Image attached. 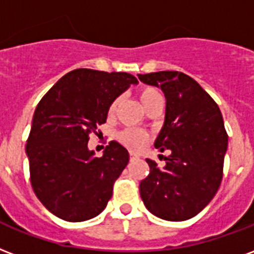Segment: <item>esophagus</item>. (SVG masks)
<instances>
[{
	"mask_svg": "<svg viewBox=\"0 0 254 254\" xmlns=\"http://www.w3.org/2000/svg\"><path fill=\"white\" fill-rule=\"evenodd\" d=\"M130 159H138V155H137V153H130Z\"/></svg>",
	"mask_w": 254,
	"mask_h": 254,
	"instance_id": "34e87169",
	"label": "esophagus"
}]
</instances>
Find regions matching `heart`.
I'll return each instance as SVG.
<instances>
[{
	"label": "heart",
	"mask_w": 254,
	"mask_h": 254,
	"mask_svg": "<svg viewBox=\"0 0 254 254\" xmlns=\"http://www.w3.org/2000/svg\"><path fill=\"white\" fill-rule=\"evenodd\" d=\"M137 95H138V99H140V102L144 106V109H146L151 103L161 98L160 93L156 89H153V87H142V89L138 90ZM118 103H120V99L118 98L112 101L108 109L109 116H113L116 113L118 108ZM117 138L122 145L127 146V149H130V151H140L149 141V136L145 132L138 130V129H124L122 132L118 133Z\"/></svg>",
	"instance_id": "obj_1"
}]
</instances>
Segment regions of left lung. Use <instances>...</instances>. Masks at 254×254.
Returning <instances> with one entry per match:
<instances>
[{
    "mask_svg": "<svg viewBox=\"0 0 254 254\" xmlns=\"http://www.w3.org/2000/svg\"><path fill=\"white\" fill-rule=\"evenodd\" d=\"M138 79L164 93L165 121L155 146L171 151L163 168L146 159L149 175L140 183V195L156 217L186 221L210 203L221 185L227 149L222 114L198 82L183 72L138 74Z\"/></svg>",
    "mask_w": 254,
    "mask_h": 254,
    "instance_id": "1",
    "label": "left lung"
}]
</instances>
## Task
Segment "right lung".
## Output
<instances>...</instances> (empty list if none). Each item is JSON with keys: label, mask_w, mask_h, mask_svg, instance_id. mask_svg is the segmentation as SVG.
<instances>
[{"label": "right lung", "mask_w": 254, "mask_h": 254, "mask_svg": "<svg viewBox=\"0 0 254 254\" xmlns=\"http://www.w3.org/2000/svg\"><path fill=\"white\" fill-rule=\"evenodd\" d=\"M130 84H137V78L127 72L78 68L60 78L37 105L25 146L31 185L56 217L87 221L112 198L129 153L112 141L97 157L87 142L106 122L109 105Z\"/></svg>", "instance_id": "add662e5"}]
</instances>
